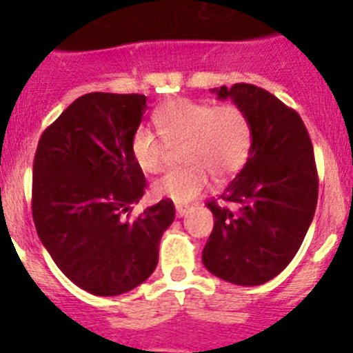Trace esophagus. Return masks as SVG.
Returning <instances> with one entry per match:
<instances>
[{"mask_svg":"<svg viewBox=\"0 0 353 353\" xmlns=\"http://www.w3.org/2000/svg\"><path fill=\"white\" fill-rule=\"evenodd\" d=\"M187 212H189V207H182V205H179V207H176V217H183Z\"/></svg>","mask_w":353,"mask_h":353,"instance_id":"1","label":"esophagus"}]
</instances>
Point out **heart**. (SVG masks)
<instances>
[{
    "label": "heart",
    "mask_w": 353,
    "mask_h": 353,
    "mask_svg": "<svg viewBox=\"0 0 353 353\" xmlns=\"http://www.w3.org/2000/svg\"><path fill=\"white\" fill-rule=\"evenodd\" d=\"M154 121L165 139L148 127H138L130 138V154L145 173H157L164 164L166 143L182 146L187 166L162 174L152 185L155 198L183 205L198 198L210 185L214 173L228 179L239 173L252 148V125L248 113L236 104L176 99L155 111Z\"/></svg>",
    "instance_id": "heart-1"
}]
</instances>
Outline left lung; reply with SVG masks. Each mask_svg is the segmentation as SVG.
Listing matches in <instances>:
<instances>
[{
    "mask_svg": "<svg viewBox=\"0 0 353 353\" xmlns=\"http://www.w3.org/2000/svg\"><path fill=\"white\" fill-rule=\"evenodd\" d=\"M212 92L248 113L252 148L221 194L234 207L208 203L215 221L201 260L224 281L263 285L293 260L313 221L318 201L313 145L297 111L267 90L236 83Z\"/></svg>",
    "mask_w": 353,
    "mask_h": 353,
    "instance_id": "left-lung-1",
    "label": "left lung"
}]
</instances>
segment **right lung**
I'll return each mask as SVG.
<instances>
[{
	"label": "right lung",
	"instance_id": "1",
	"mask_svg": "<svg viewBox=\"0 0 353 353\" xmlns=\"http://www.w3.org/2000/svg\"><path fill=\"white\" fill-rule=\"evenodd\" d=\"M146 111L139 93H86L43 130L33 161L37 233L74 285L113 297L145 283L159 261L171 199L130 221L146 180L130 138Z\"/></svg>",
	"mask_w": 353,
	"mask_h": 353
}]
</instances>
